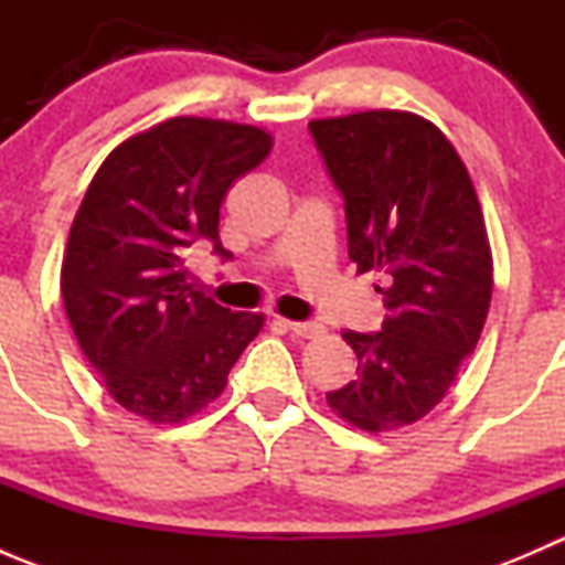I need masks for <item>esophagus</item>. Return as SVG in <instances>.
<instances>
[{"label":"esophagus","mask_w":565,"mask_h":565,"mask_svg":"<svg viewBox=\"0 0 565 565\" xmlns=\"http://www.w3.org/2000/svg\"><path fill=\"white\" fill-rule=\"evenodd\" d=\"M284 328L292 335H300V339H315V335L322 333L324 324L317 322V319H303V322H289V319H284Z\"/></svg>","instance_id":"obj_1"}]
</instances>
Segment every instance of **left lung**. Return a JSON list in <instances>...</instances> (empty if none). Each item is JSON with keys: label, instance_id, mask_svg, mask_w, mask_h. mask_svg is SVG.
<instances>
[{"label": "left lung", "instance_id": "8db88e82", "mask_svg": "<svg viewBox=\"0 0 565 565\" xmlns=\"http://www.w3.org/2000/svg\"><path fill=\"white\" fill-rule=\"evenodd\" d=\"M311 139L344 199L358 273L383 270L388 317L347 330L358 377L328 404L366 431L424 418L472 355L492 300L481 204L451 141L407 111L315 119Z\"/></svg>", "mask_w": 565, "mask_h": 565}]
</instances>
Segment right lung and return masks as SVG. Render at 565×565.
Masks as SVG:
<instances>
[{
	"mask_svg": "<svg viewBox=\"0 0 565 565\" xmlns=\"http://www.w3.org/2000/svg\"><path fill=\"white\" fill-rule=\"evenodd\" d=\"M270 136L224 119L174 117L117 147L93 177L62 259L78 347L130 413L180 424L226 388L262 315L185 281V248L213 243L226 191L270 152Z\"/></svg>",
	"mask_w": 565,
	"mask_h": 565,
	"instance_id": "add662e5",
	"label": "right lung"
}]
</instances>
